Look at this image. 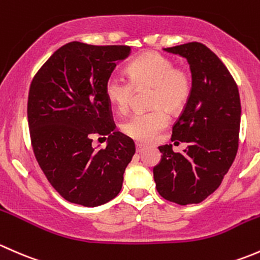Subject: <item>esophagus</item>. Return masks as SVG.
Returning <instances> with one entry per match:
<instances>
[{
	"label": "esophagus",
	"mask_w": 260,
	"mask_h": 260,
	"mask_svg": "<svg viewBox=\"0 0 260 260\" xmlns=\"http://www.w3.org/2000/svg\"><path fill=\"white\" fill-rule=\"evenodd\" d=\"M145 149V146L141 145V144H136V152H143Z\"/></svg>",
	"instance_id": "1"
}]
</instances>
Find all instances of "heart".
Returning a JSON list of instances; mask_svg holds the SVG:
<instances>
[{
    "instance_id": "heart-1",
    "label": "heart",
    "mask_w": 260,
    "mask_h": 260,
    "mask_svg": "<svg viewBox=\"0 0 260 260\" xmlns=\"http://www.w3.org/2000/svg\"><path fill=\"white\" fill-rule=\"evenodd\" d=\"M130 80L111 74L105 82V95L119 112L129 109L134 89L151 87L149 106L152 110L138 112L120 125L127 138L148 144L156 139L169 124V114L185 108L191 93V77L184 69L174 68L170 58L156 52H149L131 61L127 66Z\"/></svg>"
}]
</instances>
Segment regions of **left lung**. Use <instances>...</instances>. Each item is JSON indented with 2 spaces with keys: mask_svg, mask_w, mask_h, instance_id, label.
I'll list each match as a JSON object with an SVG mask.
<instances>
[{
  "mask_svg": "<svg viewBox=\"0 0 260 260\" xmlns=\"http://www.w3.org/2000/svg\"><path fill=\"white\" fill-rule=\"evenodd\" d=\"M164 51L185 58L191 71V93L171 135L188 148L180 154L171 144L159 146L161 160L152 169L154 180L164 199L198 204L219 188L237 155L239 91L225 65L205 45L189 42Z\"/></svg>",
  "mask_w": 260,
  "mask_h": 260,
  "instance_id": "8db88e82",
  "label": "left lung"
}]
</instances>
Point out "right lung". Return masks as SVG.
Listing matches in <instances>:
<instances>
[{
	"label": "right lung",
	"instance_id": "1",
	"mask_svg": "<svg viewBox=\"0 0 260 260\" xmlns=\"http://www.w3.org/2000/svg\"><path fill=\"white\" fill-rule=\"evenodd\" d=\"M130 53L129 46L74 41L55 51L32 80V148L47 180L68 202L99 207L122 188L135 144L114 130L105 82ZM96 135H109L105 149L92 145Z\"/></svg>",
	"mask_w": 260,
	"mask_h": 260
}]
</instances>
